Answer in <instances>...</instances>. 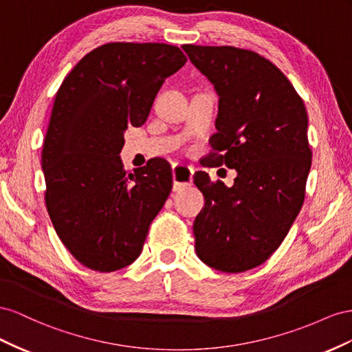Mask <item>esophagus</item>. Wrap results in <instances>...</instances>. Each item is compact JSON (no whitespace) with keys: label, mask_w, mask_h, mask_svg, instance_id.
Returning a JSON list of instances; mask_svg holds the SVG:
<instances>
[{"label":"esophagus","mask_w":352,"mask_h":352,"mask_svg":"<svg viewBox=\"0 0 352 352\" xmlns=\"http://www.w3.org/2000/svg\"><path fill=\"white\" fill-rule=\"evenodd\" d=\"M195 169L183 164L173 165V177H174V188L179 190L193 183Z\"/></svg>","instance_id":"34e87169"}]
</instances>
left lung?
<instances>
[{
    "instance_id": "left-lung-1",
    "label": "left lung",
    "mask_w": 352,
    "mask_h": 352,
    "mask_svg": "<svg viewBox=\"0 0 352 352\" xmlns=\"http://www.w3.org/2000/svg\"><path fill=\"white\" fill-rule=\"evenodd\" d=\"M183 50L219 97L205 165L237 170L233 187L204 170L193 177L205 196L193 224L196 254L223 273H242L273 255L302 208L313 157L307 109L282 70L258 53Z\"/></svg>"
}]
</instances>
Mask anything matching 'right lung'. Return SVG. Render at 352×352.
I'll return each mask as SVG.
<instances>
[{
  "mask_svg": "<svg viewBox=\"0 0 352 352\" xmlns=\"http://www.w3.org/2000/svg\"><path fill=\"white\" fill-rule=\"evenodd\" d=\"M187 62L159 43L94 48L60 85L43 146L45 205L78 263L112 273L142 254L148 227L173 188L165 159L126 173L124 133L142 126L165 82Z\"/></svg>",
  "mask_w": 352,
  "mask_h": 352,
  "instance_id": "right-lung-1",
  "label": "right lung"
}]
</instances>
